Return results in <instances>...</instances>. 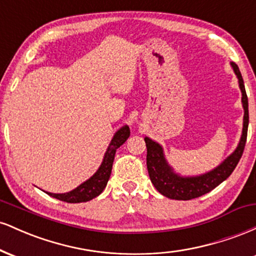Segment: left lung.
I'll return each mask as SVG.
<instances>
[{"label":"left lung","instance_id":"obj_1","mask_svg":"<svg viewBox=\"0 0 256 256\" xmlns=\"http://www.w3.org/2000/svg\"><path fill=\"white\" fill-rule=\"evenodd\" d=\"M234 71L238 78L240 91H242V104L244 108V119H243V132L240 137V142L237 149L228 156L222 165L216 167L213 171L198 176V177L183 178L174 174L170 166L167 165L162 154V148L158 143L152 142L150 138L146 137V168H148L149 177L152 183L156 188V190L164 196L173 200H192L204 194L212 192L220 183L225 180L228 176L236 168L237 164L242 158L246 142V134H248L249 124V112H248V98H246L244 82L240 74L238 66L234 62H231Z\"/></svg>","mask_w":256,"mask_h":256}]
</instances>
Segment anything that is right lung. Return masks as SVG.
I'll use <instances>...</instances> for the list:
<instances>
[{"mask_svg":"<svg viewBox=\"0 0 256 256\" xmlns=\"http://www.w3.org/2000/svg\"><path fill=\"white\" fill-rule=\"evenodd\" d=\"M130 136V128L128 126H122L120 130L114 134L107 152H106L104 158L102 161L101 166L98 170V172L92 176L83 184L79 185L72 192L66 194H52L46 192L52 198H55L60 201L68 202V204H79V202H86L90 200L95 198L100 194L104 192L106 185L108 183V179L110 177L112 166H113L114 156H116V149L120 146L124 144L125 140Z\"/></svg>","mask_w":256,"mask_h":256,"instance_id":"right-lung-1","label":"right lung"}]
</instances>
